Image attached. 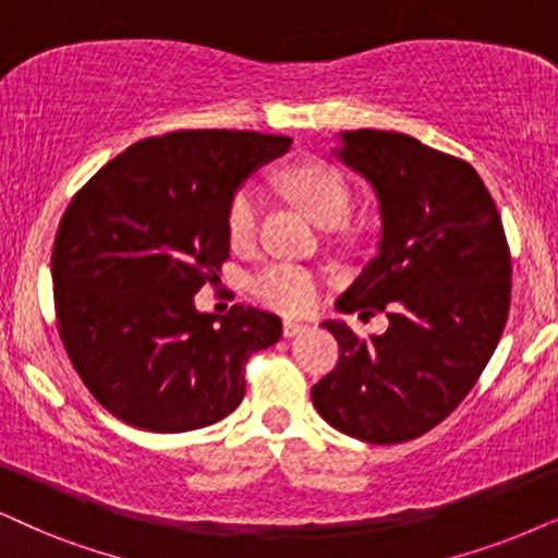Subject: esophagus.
Here are the masks:
<instances>
[{"label":"esophagus","mask_w":558,"mask_h":558,"mask_svg":"<svg viewBox=\"0 0 558 558\" xmlns=\"http://www.w3.org/2000/svg\"><path fill=\"white\" fill-rule=\"evenodd\" d=\"M303 329H306V324H303V322H293V319L283 322V337H295Z\"/></svg>","instance_id":"34e87169"}]
</instances>
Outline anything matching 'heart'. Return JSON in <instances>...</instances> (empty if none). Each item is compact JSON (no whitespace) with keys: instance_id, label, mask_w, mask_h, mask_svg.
Masks as SVG:
<instances>
[{"instance_id":"obj_1","label":"heart","mask_w":558,"mask_h":558,"mask_svg":"<svg viewBox=\"0 0 558 558\" xmlns=\"http://www.w3.org/2000/svg\"><path fill=\"white\" fill-rule=\"evenodd\" d=\"M280 187L293 197L322 227H337L350 216L352 182L335 161L324 157H303L286 165L278 174ZM263 195L255 185H239L227 208V234L234 250L250 252L259 236ZM324 275L314 267L275 259L259 267L250 278V293L280 314H306L319 301Z\"/></svg>"}]
</instances>
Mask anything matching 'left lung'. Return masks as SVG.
Segmentation results:
<instances>
[{"instance_id": "left-lung-1", "label": "left lung", "mask_w": 558, "mask_h": 558, "mask_svg": "<svg viewBox=\"0 0 558 558\" xmlns=\"http://www.w3.org/2000/svg\"><path fill=\"white\" fill-rule=\"evenodd\" d=\"M342 141L340 159L376 187L384 236L337 308L386 314L389 329L357 337L344 322H324L340 361L312 399L340 433L391 446L429 433L474 389L510 314L512 259L469 161L393 131Z\"/></svg>"}]
</instances>
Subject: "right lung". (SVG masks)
<instances>
[{"instance_id": "obj_1", "label": "right lung", "mask_w": 558, "mask_h": 558, "mask_svg": "<svg viewBox=\"0 0 558 558\" xmlns=\"http://www.w3.org/2000/svg\"><path fill=\"white\" fill-rule=\"evenodd\" d=\"M291 146L252 131H169L84 182L56 231L59 337L92 397L151 433L208 427L244 397V363L283 324L252 306L201 314L229 259L227 208L252 169Z\"/></svg>"}]
</instances>
